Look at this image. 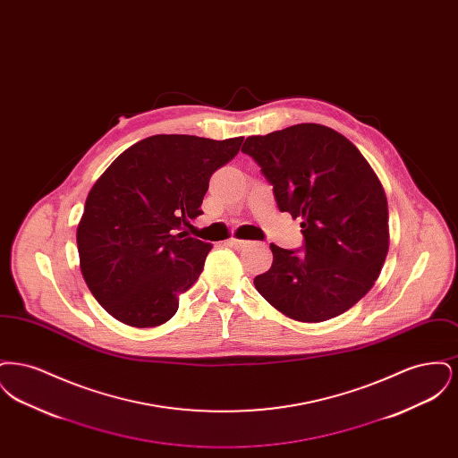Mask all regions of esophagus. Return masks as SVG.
Segmentation results:
<instances>
[{
	"instance_id": "obj_1",
	"label": "esophagus",
	"mask_w": 458,
	"mask_h": 458,
	"mask_svg": "<svg viewBox=\"0 0 458 458\" xmlns=\"http://www.w3.org/2000/svg\"><path fill=\"white\" fill-rule=\"evenodd\" d=\"M247 243H249L247 240L233 239V237L228 240V245L233 247V249H243Z\"/></svg>"
}]
</instances>
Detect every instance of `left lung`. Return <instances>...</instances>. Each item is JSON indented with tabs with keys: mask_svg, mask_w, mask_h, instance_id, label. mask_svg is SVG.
<instances>
[{
	"mask_svg": "<svg viewBox=\"0 0 458 458\" xmlns=\"http://www.w3.org/2000/svg\"><path fill=\"white\" fill-rule=\"evenodd\" d=\"M249 154L273 185L278 209L302 218L304 249L271 243L273 264L254 278L288 318L321 323L357 304L388 254V202L369 163L347 137L301 123L247 137Z\"/></svg>",
	"mask_w": 458,
	"mask_h": 458,
	"instance_id": "1",
	"label": "left lung"
}]
</instances>
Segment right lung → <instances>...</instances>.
Returning a JSON list of instances; mask_svg holds the SVG:
<instances>
[{
  "label": "right lung",
  "mask_w": 458,
  "mask_h": 458,
  "mask_svg": "<svg viewBox=\"0 0 458 458\" xmlns=\"http://www.w3.org/2000/svg\"><path fill=\"white\" fill-rule=\"evenodd\" d=\"M243 137L153 135L120 154L89 192L77 228L81 269L94 299L135 327L172 319L196 284L211 243L182 225L202 215L209 178Z\"/></svg>",
  "instance_id": "add662e5"
}]
</instances>
